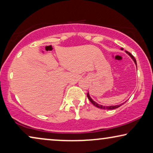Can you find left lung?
<instances>
[{"instance_id":"1","label":"left lung","mask_w":153,"mask_h":153,"mask_svg":"<svg viewBox=\"0 0 153 153\" xmlns=\"http://www.w3.org/2000/svg\"><path fill=\"white\" fill-rule=\"evenodd\" d=\"M126 51V53H128L129 56H131V58H132L133 59V60L134 61V62H135V64L137 65V60H136V59H135V58L134 57V56L131 55V54L129 53V52H128V51ZM87 97H88V100H90V102H91L92 104H93L94 106H95L96 107H97V108H102V109H108V110H112V109H115V108H118V107H120V106L122 105V104H123L124 103H123L122 104H119V105H116V106H103L102 105H100V104H97L95 102H94L93 100L91 99V97H90V95H89V94H88V93H87Z\"/></svg>"}]
</instances>
